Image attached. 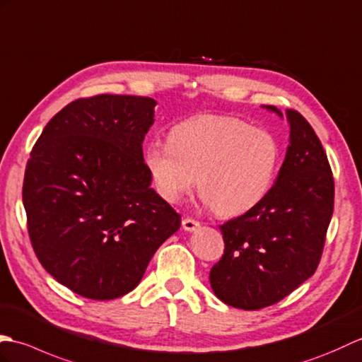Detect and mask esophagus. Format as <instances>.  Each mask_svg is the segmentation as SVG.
I'll list each match as a JSON object with an SVG mask.
<instances>
[{
    "instance_id": "esophagus-1",
    "label": "esophagus",
    "mask_w": 362,
    "mask_h": 362,
    "mask_svg": "<svg viewBox=\"0 0 362 362\" xmlns=\"http://www.w3.org/2000/svg\"><path fill=\"white\" fill-rule=\"evenodd\" d=\"M182 229L192 232V230H197L199 228V221L194 220V218H182Z\"/></svg>"
}]
</instances>
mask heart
Listing matches in <instances>:
<instances>
[{"mask_svg": "<svg viewBox=\"0 0 362 362\" xmlns=\"http://www.w3.org/2000/svg\"><path fill=\"white\" fill-rule=\"evenodd\" d=\"M280 144L271 132L221 115H198L153 139L144 164L159 197L178 203L195 184L203 199L223 215L243 214L259 204L274 182Z\"/></svg>", "mask_w": 362, "mask_h": 362, "instance_id": "heart-1", "label": "heart"}]
</instances>
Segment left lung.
<instances>
[{
    "label": "left lung",
    "mask_w": 362,
    "mask_h": 362,
    "mask_svg": "<svg viewBox=\"0 0 362 362\" xmlns=\"http://www.w3.org/2000/svg\"><path fill=\"white\" fill-rule=\"evenodd\" d=\"M280 117L282 113L267 105ZM290 146L274 186L259 204L220 226L224 254L209 280L224 303L260 310L315 274L334 204L325 150L300 113L286 110Z\"/></svg>",
    "instance_id": "left-lung-1"
}]
</instances>
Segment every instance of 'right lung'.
<instances>
[{
    "label": "right lung",
    "instance_id": "right-lung-1",
    "mask_svg": "<svg viewBox=\"0 0 362 362\" xmlns=\"http://www.w3.org/2000/svg\"><path fill=\"white\" fill-rule=\"evenodd\" d=\"M156 100L99 94L59 111L26 165L23 204L40 263L78 296L134 290L181 215L150 187L142 142Z\"/></svg>",
    "mask_w": 362,
    "mask_h": 362
}]
</instances>
